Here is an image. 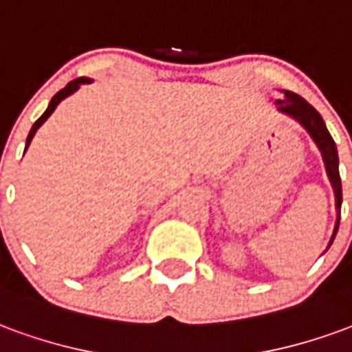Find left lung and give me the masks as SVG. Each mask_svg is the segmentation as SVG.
<instances>
[{
	"instance_id": "left-lung-1",
	"label": "left lung",
	"mask_w": 352,
	"mask_h": 352,
	"mask_svg": "<svg viewBox=\"0 0 352 352\" xmlns=\"http://www.w3.org/2000/svg\"><path fill=\"white\" fill-rule=\"evenodd\" d=\"M279 111L287 113V115L294 116L298 122L302 124L305 130L309 131L311 138L315 139V143L320 148L322 153V158H324L326 173L332 181L333 192H336V207H338V221H336V230H333V236L330 239V245H332L333 237L338 234V228H340V214H341V179H340V169H338V148H336V143H333L332 135L328 133L324 126V120L322 116L318 115V111L313 105H309L307 101L303 100L302 96L290 92V90H285V100H279ZM328 245V247H330Z\"/></svg>"
}]
</instances>
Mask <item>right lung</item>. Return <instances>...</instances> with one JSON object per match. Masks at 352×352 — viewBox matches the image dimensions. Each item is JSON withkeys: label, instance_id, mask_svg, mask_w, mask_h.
Here are the masks:
<instances>
[{"label": "right lung", "instance_id": "1", "mask_svg": "<svg viewBox=\"0 0 352 352\" xmlns=\"http://www.w3.org/2000/svg\"><path fill=\"white\" fill-rule=\"evenodd\" d=\"M88 82H90V79H85V77H80V79L72 80V82H67V87L62 88V90H60V92H58L56 96H54V98H52L49 109H47V111H45V113H43V115H41V118H37V122H35L34 126H32V130H30V135H28V141H26V148H28V145L32 143V138H34V135H35V131L39 130V126H41V124L45 122V120H47V118H49L50 115H52V111L56 109L58 103L64 100V98H67L69 94L75 92V90H77V88L80 87V85H88Z\"/></svg>", "mask_w": 352, "mask_h": 352}]
</instances>
